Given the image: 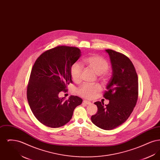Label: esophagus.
<instances>
[{
	"label": "esophagus",
	"instance_id": "1",
	"mask_svg": "<svg viewBox=\"0 0 160 160\" xmlns=\"http://www.w3.org/2000/svg\"><path fill=\"white\" fill-rule=\"evenodd\" d=\"M83 103L84 104H87V105H90V104H91V102L90 101H86V100L83 101Z\"/></svg>",
	"mask_w": 160,
	"mask_h": 160
}]
</instances>
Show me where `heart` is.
I'll return each mask as SVG.
<instances>
[{
	"instance_id": "b5f03b06",
	"label": "heart",
	"mask_w": 160,
	"mask_h": 160,
	"mask_svg": "<svg viewBox=\"0 0 160 160\" xmlns=\"http://www.w3.org/2000/svg\"><path fill=\"white\" fill-rule=\"evenodd\" d=\"M84 62L92 69L97 75H106L107 71L108 69L107 61L98 55L89 56L84 59ZM82 72L83 67L80 63L76 62L72 65L70 70V74L72 79L75 82H79L81 80ZM100 91L101 87L97 84H84L77 89V93L84 98L91 99L93 98Z\"/></svg>"
}]
</instances>
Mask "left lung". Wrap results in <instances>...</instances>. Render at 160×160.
I'll return each mask as SVG.
<instances>
[{
    "label": "left lung",
    "mask_w": 160,
    "mask_h": 160,
    "mask_svg": "<svg viewBox=\"0 0 160 160\" xmlns=\"http://www.w3.org/2000/svg\"><path fill=\"white\" fill-rule=\"evenodd\" d=\"M112 67V76L107 86L104 97L109 103L94 102L97 113L92 116L93 124L101 129L110 130L122 125L136 106L138 93V77L129 58L114 50H106Z\"/></svg>",
    "instance_id": "1"
}]
</instances>
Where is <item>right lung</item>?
Here are the masks:
<instances>
[{
    "mask_svg": "<svg viewBox=\"0 0 160 160\" xmlns=\"http://www.w3.org/2000/svg\"><path fill=\"white\" fill-rule=\"evenodd\" d=\"M81 56L79 48L58 46L41 54L31 71L27 98L31 110L39 122L50 128H59L71 120L73 112L83 100L71 95L60 98L72 83L70 70Z\"/></svg>",
    "mask_w": 160,
    "mask_h": 160,
    "instance_id": "obj_1",
    "label": "right lung"
}]
</instances>
